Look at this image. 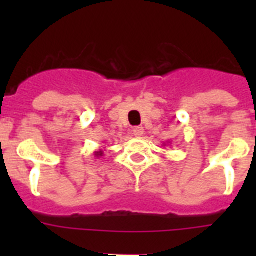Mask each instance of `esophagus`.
<instances>
[{"instance_id":"esophagus-1","label":"esophagus","mask_w":256,"mask_h":256,"mask_svg":"<svg viewBox=\"0 0 256 256\" xmlns=\"http://www.w3.org/2000/svg\"><path fill=\"white\" fill-rule=\"evenodd\" d=\"M144 126H134V128H133V136H134V137H141V136H144Z\"/></svg>"}]
</instances>
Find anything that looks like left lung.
<instances>
[{"label":"left lung","instance_id":"obj_1","mask_svg":"<svg viewBox=\"0 0 256 256\" xmlns=\"http://www.w3.org/2000/svg\"><path fill=\"white\" fill-rule=\"evenodd\" d=\"M168 144H170V142H168ZM165 144H162V146H165Z\"/></svg>","mask_w":256,"mask_h":256}]
</instances>
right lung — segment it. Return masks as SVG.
<instances>
[{"label":"right lung","instance_id":"1","mask_svg":"<svg viewBox=\"0 0 256 256\" xmlns=\"http://www.w3.org/2000/svg\"><path fill=\"white\" fill-rule=\"evenodd\" d=\"M94 155L96 156V158H101V156L104 155V150H97V151H94Z\"/></svg>","mask_w":256,"mask_h":256}]
</instances>
